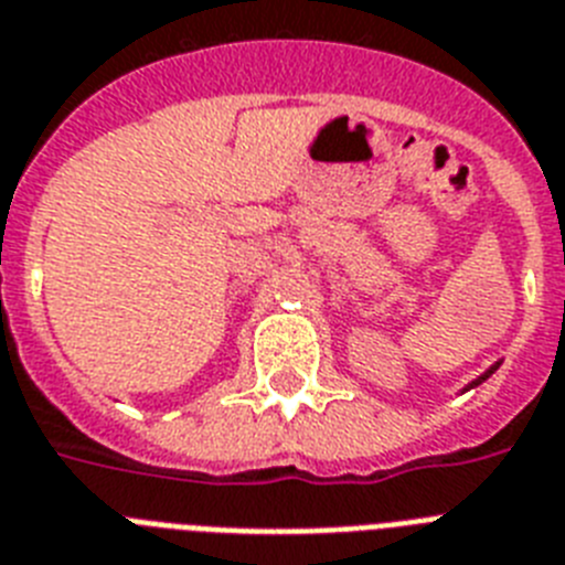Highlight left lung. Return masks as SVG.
Listing matches in <instances>:
<instances>
[{"label": "left lung", "instance_id": "obj_1", "mask_svg": "<svg viewBox=\"0 0 565 565\" xmlns=\"http://www.w3.org/2000/svg\"><path fill=\"white\" fill-rule=\"evenodd\" d=\"M497 367H500V362H497V364H491V367H488V371H486V373H482V376H480V379H473V382H471V385H468V387H466V391H471V387L482 385V382H486V379H488V376H491V373H494V371H497Z\"/></svg>", "mask_w": 565, "mask_h": 565}]
</instances>
